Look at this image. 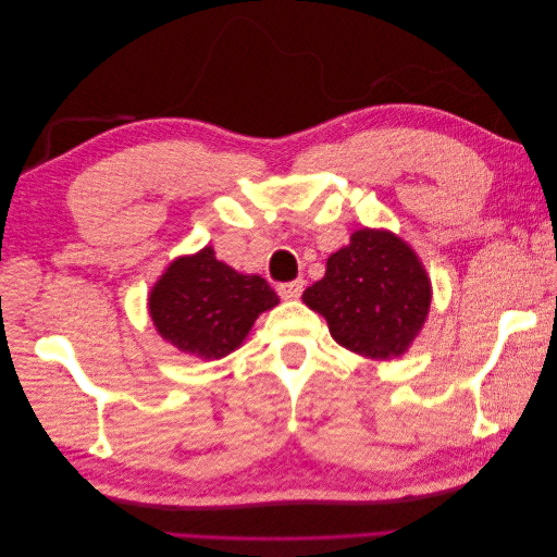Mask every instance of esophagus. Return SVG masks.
<instances>
[{
    "label": "esophagus",
    "mask_w": 557,
    "mask_h": 557,
    "mask_svg": "<svg viewBox=\"0 0 557 557\" xmlns=\"http://www.w3.org/2000/svg\"><path fill=\"white\" fill-rule=\"evenodd\" d=\"M276 290L283 299H297L301 295V290H305V281L295 278V281H288V283H278Z\"/></svg>",
    "instance_id": "34e87169"
}]
</instances>
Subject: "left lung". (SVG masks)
<instances>
[{"label": "left lung", "mask_w": 557, "mask_h": 557, "mask_svg": "<svg viewBox=\"0 0 557 557\" xmlns=\"http://www.w3.org/2000/svg\"><path fill=\"white\" fill-rule=\"evenodd\" d=\"M336 344L364 358H399L430 311V278L416 252L383 230H358L301 295Z\"/></svg>", "instance_id": "8db88e82"}]
</instances>
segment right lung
<instances>
[{
  "mask_svg": "<svg viewBox=\"0 0 557 557\" xmlns=\"http://www.w3.org/2000/svg\"><path fill=\"white\" fill-rule=\"evenodd\" d=\"M278 305L260 276L234 272L213 248L178 258L148 297L162 339L197 358L218 360L237 348L256 318Z\"/></svg>",
  "mask_w": 557,
  "mask_h": 557,
  "instance_id": "add662e5",
  "label": "right lung"
}]
</instances>
